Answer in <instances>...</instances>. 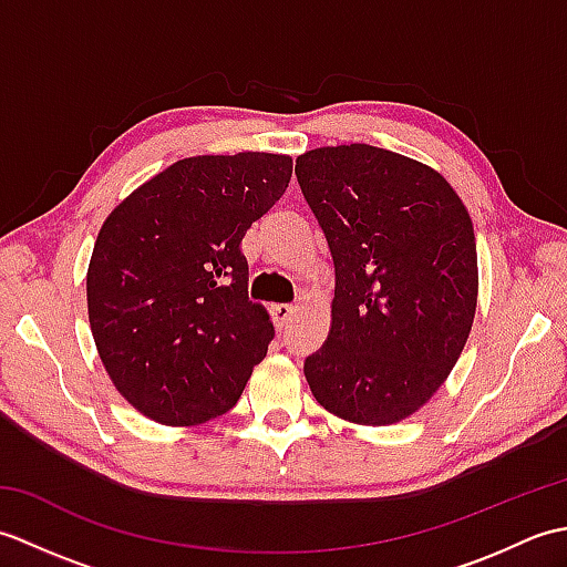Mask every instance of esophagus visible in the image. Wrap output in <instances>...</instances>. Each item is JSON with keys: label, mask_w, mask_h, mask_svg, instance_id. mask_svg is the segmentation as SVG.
<instances>
[{"label": "esophagus", "mask_w": 567, "mask_h": 567, "mask_svg": "<svg viewBox=\"0 0 567 567\" xmlns=\"http://www.w3.org/2000/svg\"><path fill=\"white\" fill-rule=\"evenodd\" d=\"M295 311H297V309H295L292 305H275V307H272V319H275L277 331H285V329H287V323L292 321Z\"/></svg>", "instance_id": "34e87169"}]
</instances>
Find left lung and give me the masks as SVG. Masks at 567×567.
<instances>
[{
    "instance_id": "1",
    "label": "left lung",
    "mask_w": 567,
    "mask_h": 567,
    "mask_svg": "<svg viewBox=\"0 0 567 567\" xmlns=\"http://www.w3.org/2000/svg\"><path fill=\"white\" fill-rule=\"evenodd\" d=\"M295 173L336 268L305 378L327 412L392 426L439 392L473 329V221L439 171L368 143L307 151Z\"/></svg>"
}]
</instances>
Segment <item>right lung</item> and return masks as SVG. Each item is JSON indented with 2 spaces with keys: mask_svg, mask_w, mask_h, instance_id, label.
I'll list each match as a JSON object with an SVG mask.
<instances>
[{
  "mask_svg": "<svg viewBox=\"0 0 567 567\" xmlns=\"http://www.w3.org/2000/svg\"><path fill=\"white\" fill-rule=\"evenodd\" d=\"M292 158L246 151L177 161L106 216L87 268V315L106 375L163 426L226 414L275 329L248 302L240 240L282 197Z\"/></svg>",
  "mask_w": 567,
  "mask_h": 567,
  "instance_id": "1",
  "label": "right lung"
}]
</instances>
